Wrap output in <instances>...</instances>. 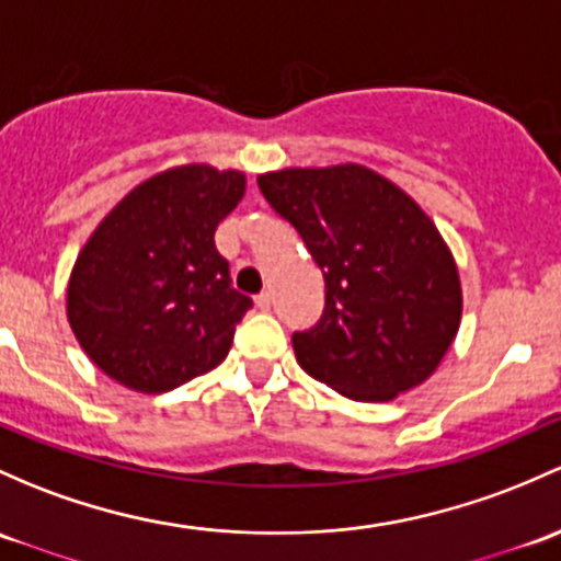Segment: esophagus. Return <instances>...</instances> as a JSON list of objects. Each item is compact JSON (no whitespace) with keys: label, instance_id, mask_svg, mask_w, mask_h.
<instances>
[{"label":"esophagus","instance_id":"34e87169","mask_svg":"<svg viewBox=\"0 0 561 561\" xmlns=\"http://www.w3.org/2000/svg\"><path fill=\"white\" fill-rule=\"evenodd\" d=\"M255 306L261 311H268L271 309V296H268V293H261V296L255 298Z\"/></svg>","mask_w":561,"mask_h":561}]
</instances>
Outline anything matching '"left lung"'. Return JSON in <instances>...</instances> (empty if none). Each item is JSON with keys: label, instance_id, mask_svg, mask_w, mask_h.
<instances>
[{"label": "left lung", "instance_id": "obj_1", "mask_svg": "<svg viewBox=\"0 0 561 561\" xmlns=\"http://www.w3.org/2000/svg\"><path fill=\"white\" fill-rule=\"evenodd\" d=\"M325 279L320 325L293 335L300 368L359 403H387L438 370L462 322L449 244L403 187L363 163L257 176Z\"/></svg>", "mask_w": 561, "mask_h": 561}]
</instances>
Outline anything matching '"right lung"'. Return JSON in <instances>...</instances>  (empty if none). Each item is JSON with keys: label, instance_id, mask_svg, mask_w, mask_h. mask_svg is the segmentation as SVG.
Returning a JSON list of instances; mask_svg holds the SVG:
<instances>
[{"label": "right lung", "instance_id": "obj_1", "mask_svg": "<svg viewBox=\"0 0 561 561\" xmlns=\"http://www.w3.org/2000/svg\"><path fill=\"white\" fill-rule=\"evenodd\" d=\"M247 174L182 163L128 191L88 236L67 285V320L102 374L158 394L217 368L252 300L215 247Z\"/></svg>", "mask_w": 561, "mask_h": 561}]
</instances>
